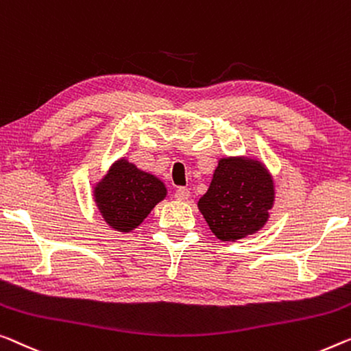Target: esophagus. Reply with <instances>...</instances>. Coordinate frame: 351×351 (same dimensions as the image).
Here are the masks:
<instances>
[{"label":"esophagus","instance_id":"esophagus-1","mask_svg":"<svg viewBox=\"0 0 351 351\" xmlns=\"http://www.w3.org/2000/svg\"><path fill=\"white\" fill-rule=\"evenodd\" d=\"M175 197L176 200H187V198L191 197V191L187 189V187H178L176 192H175Z\"/></svg>","mask_w":351,"mask_h":351}]
</instances>
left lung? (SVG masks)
<instances>
[{
    "instance_id": "8db88e82",
    "label": "left lung",
    "mask_w": 351,
    "mask_h": 351,
    "mask_svg": "<svg viewBox=\"0 0 351 351\" xmlns=\"http://www.w3.org/2000/svg\"><path fill=\"white\" fill-rule=\"evenodd\" d=\"M274 200V180L263 162L232 156L219 159L197 206L221 241H237L266 226Z\"/></svg>"
}]
</instances>
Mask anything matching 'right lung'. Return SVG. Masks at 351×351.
<instances>
[{"instance_id": "right-lung-1", "label": "right lung", "mask_w": 351, "mask_h": 351, "mask_svg": "<svg viewBox=\"0 0 351 351\" xmlns=\"http://www.w3.org/2000/svg\"><path fill=\"white\" fill-rule=\"evenodd\" d=\"M93 197L107 226L117 232L129 233L164 200L167 187L158 176L121 158L97 181Z\"/></svg>"}]
</instances>
